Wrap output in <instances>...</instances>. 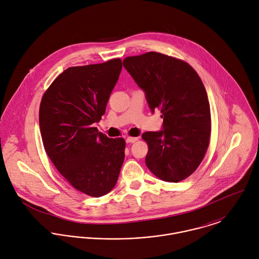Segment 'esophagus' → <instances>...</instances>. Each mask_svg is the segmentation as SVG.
I'll list each match as a JSON object with an SVG mask.
<instances>
[{
  "label": "esophagus",
  "instance_id": "obj_1",
  "mask_svg": "<svg viewBox=\"0 0 259 259\" xmlns=\"http://www.w3.org/2000/svg\"><path fill=\"white\" fill-rule=\"evenodd\" d=\"M138 140H139V138H132V137H128V138H126L125 142H126L127 144H134V143H136Z\"/></svg>",
  "mask_w": 259,
  "mask_h": 259
}]
</instances>
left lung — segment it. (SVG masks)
<instances>
[{
  "label": "left lung",
  "mask_w": 259,
  "mask_h": 259,
  "mask_svg": "<svg viewBox=\"0 0 259 259\" xmlns=\"http://www.w3.org/2000/svg\"><path fill=\"white\" fill-rule=\"evenodd\" d=\"M124 69L145 92L153 113L161 112L162 127L144 133L146 164L159 180L179 183L200 164L209 144L210 109L204 85L184 61L155 53L125 58Z\"/></svg>",
  "instance_id": "1"
}]
</instances>
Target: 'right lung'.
<instances>
[{"label":"right lung","instance_id":"right-lung-1","mask_svg":"<svg viewBox=\"0 0 259 259\" xmlns=\"http://www.w3.org/2000/svg\"><path fill=\"white\" fill-rule=\"evenodd\" d=\"M121 68L119 59L69 68L52 82L39 106L47 154L74 188L94 197L114 187L124 159V140L110 139L95 127Z\"/></svg>","mask_w":259,"mask_h":259}]
</instances>
